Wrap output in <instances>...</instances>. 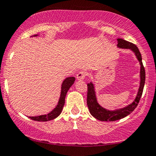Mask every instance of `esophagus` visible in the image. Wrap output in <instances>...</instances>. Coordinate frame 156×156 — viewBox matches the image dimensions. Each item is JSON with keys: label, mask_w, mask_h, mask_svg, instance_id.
<instances>
[{"label": "esophagus", "mask_w": 156, "mask_h": 156, "mask_svg": "<svg viewBox=\"0 0 156 156\" xmlns=\"http://www.w3.org/2000/svg\"><path fill=\"white\" fill-rule=\"evenodd\" d=\"M86 75H87V73H86V71H83V70L80 71V72L76 75L77 79L80 80H83L84 78H85V77L86 76Z\"/></svg>", "instance_id": "1"}]
</instances>
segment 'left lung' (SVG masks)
<instances>
[{
  "mask_svg": "<svg viewBox=\"0 0 156 156\" xmlns=\"http://www.w3.org/2000/svg\"><path fill=\"white\" fill-rule=\"evenodd\" d=\"M118 46L122 48H129L134 52L135 55L140 62V86L139 88V91L136 95V99L132 104L129 105L126 108H123L119 110L110 111L106 109L103 108L98 104L97 101L96 96H95L94 87L92 83L87 84L88 91H87V105L89 109L90 113L92 115L95 119L99 120L101 121H115L117 120L121 119L126 117L131 112L134 110V109L138 105L141 98L142 91H143L144 82H145V70L142 62V55L140 54L139 48L136 46L132 43L129 42L122 38H118Z\"/></svg>",
  "mask_w": 156,
  "mask_h": 156,
  "instance_id": "1",
  "label": "left lung"
}]
</instances>
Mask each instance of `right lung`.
Returning a JSON list of instances; mask_svg holds the SVG:
<instances>
[{
	"mask_svg": "<svg viewBox=\"0 0 156 156\" xmlns=\"http://www.w3.org/2000/svg\"><path fill=\"white\" fill-rule=\"evenodd\" d=\"M75 79H76V78H75L74 77H68V78H67L66 79L64 80L62 85L61 94H60L59 102H58L57 107H56L51 112H50L49 113L47 114V115L33 116V117L30 116V117H29L30 119L36 121H50V120H53L54 119H56L57 116H59V114L61 113L62 110L64 105H65V97H66L67 91H68L69 89L70 88V86L73 85V83H74Z\"/></svg>",
	"mask_w": 156,
	"mask_h": 156,
	"instance_id": "add662e5",
	"label": "right lung"
}]
</instances>
